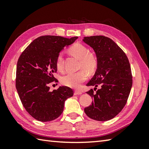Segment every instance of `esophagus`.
Returning a JSON list of instances; mask_svg holds the SVG:
<instances>
[{"label":"esophagus","mask_w":149,"mask_h":149,"mask_svg":"<svg viewBox=\"0 0 149 149\" xmlns=\"http://www.w3.org/2000/svg\"><path fill=\"white\" fill-rule=\"evenodd\" d=\"M74 94L76 95H80L82 94V92L80 91H75Z\"/></svg>","instance_id":"1"}]
</instances>
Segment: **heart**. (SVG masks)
<instances>
[{
	"mask_svg": "<svg viewBox=\"0 0 149 149\" xmlns=\"http://www.w3.org/2000/svg\"><path fill=\"white\" fill-rule=\"evenodd\" d=\"M73 56L80 60V68H84L87 72L91 73L94 72L97 66V59L94 55L89 53V50L84 45L76 44L69 49ZM56 68L59 72L63 71V54L60 53L56 59ZM87 75L84 70L70 73L62 77L61 82L65 86L71 88H78L81 84L87 79Z\"/></svg>",
	"mask_w": 149,
	"mask_h": 149,
	"instance_id": "1",
	"label": "heart"
}]
</instances>
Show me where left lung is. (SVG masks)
Segmentation results:
<instances>
[{"mask_svg": "<svg viewBox=\"0 0 149 149\" xmlns=\"http://www.w3.org/2000/svg\"><path fill=\"white\" fill-rule=\"evenodd\" d=\"M83 41L94 50L97 59L95 74L87 86L100 88L96 93H87L93 100L84 111L97 121H108L118 115L125 107L132 87V75L127 56L108 37L96 35L85 37ZM94 89V90H95Z\"/></svg>", "mask_w": 149, "mask_h": 149, "instance_id": "1", "label": "left lung"}]
</instances>
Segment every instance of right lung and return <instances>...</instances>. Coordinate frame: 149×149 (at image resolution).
I'll return each instance as SVG.
<instances>
[{"label": "right lung", "instance_id": "right-lung-1", "mask_svg": "<svg viewBox=\"0 0 149 149\" xmlns=\"http://www.w3.org/2000/svg\"><path fill=\"white\" fill-rule=\"evenodd\" d=\"M78 38L45 35L35 39L18 59L16 87L22 104L35 119L49 122L58 118L64 110V102L74 95L68 87L60 86L50 91L49 84L56 81L58 55L65 47Z\"/></svg>", "mask_w": 149, "mask_h": 149}]
</instances>
